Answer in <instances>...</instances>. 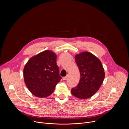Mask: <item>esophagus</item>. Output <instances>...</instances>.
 Here are the masks:
<instances>
[{"mask_svg":"<svg viewBox=\"0 0 129 129\" xmlns=\"http://www.w3.org/2000/svg\"><path fill=\"white\" fill-rule=\"evenodd\" d=\"M63 79L64 80H67L68 79V76L63 77Z\"/></svg>","mask_w":129,"mask_h":129,"instance_id":"34e87169","label":"esophagus"}]
</instances>
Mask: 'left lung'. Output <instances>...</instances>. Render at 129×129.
I'll use <instances>...</instances> for the list:
<instances>
[{"label": "left lung", "instance_id": "1", "mask_svg": "<svg viewBox=\"0 0 129 129\" xmlns=\"http://www.w3.org/2000/svg\"><path fill=\"white\" fill-rule=\"evenodd\" d=\"M80 73L78 85L71 89V93L77 98L86 99L93 95L100 89L105 78V72L100 60L89 52L75 57Z\"/></svg>", "mask_w": 129, "mask_h": 129}]
</instances>
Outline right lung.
I'll return each instance as SVG.
<instances>
[{"label":"right lung","mask_w":129,"mask_h":129,"mask_svg":"<svg viewBox=\"0 0 129 129\" xmlns=\"http://www.w3.org/2000/svg\"><path fill=\"white\" fill-rule=\"evenodd\" d=\"M57 56L50 50L44 51L31 58L23 69L25 85L30 92L38 98L51 94L60 81Z\"/></svg>","instance_id":"right-lung-1"}]
</instances>
